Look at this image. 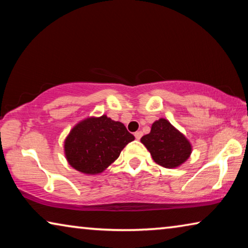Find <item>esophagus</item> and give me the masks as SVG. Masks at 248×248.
<instances>
[{"instance_id":"obj_1","label":"esophagus","mask_w":248,"mask_h":248,"mask_svg":"<svg viewBox=\"0 0 248 248\" xmlns=\"http://www.w3.org/2000/svg\"><path fill=\"white\" fill-rule=\"evenodd\" d=\"M134 137H136V139H137V140H140V139H141V137H142V132H141V131H137V132H134Z\"/></svg>"}]
</instances>
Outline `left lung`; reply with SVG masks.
<instances>
[{
	"label": "left lung",
	"mask_w": 248,
	"mask_h": 248,
	"mask_svg": "<svg viewBox=\"0 0 248 248\" xmlns=\"http://www.w3.org/2000/svg\"><path fill=\"white\" fill-rule=\"evenodd\" d=\"M155 163L165 169H175L186 162L191 154V144L169 120L155 121L151 132L141 138Z\"/></svg>",
	"instance_id": "8db88e82"
}]
</instances>
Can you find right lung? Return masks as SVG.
Listing matches in <instances>:
<instances>
[{
	"mask_svg": "<svg viewBox=\"0 0 248 248\" xmlns=\"http://www.w3.org/2000/svg\"><path fill=\"white\" fill-rule=\"evenodd\" d=\"M134 137L124 124L106 115L86 118L71 130L64 141V153L69 164L83 174L104 171L119 157Z\"/></svg>",
	"mask_w": 248,
	"mask_h": 248,
	"instance_id": "1",
	"label": "right lung"
}]
</instances>
